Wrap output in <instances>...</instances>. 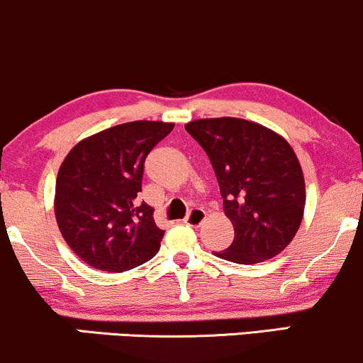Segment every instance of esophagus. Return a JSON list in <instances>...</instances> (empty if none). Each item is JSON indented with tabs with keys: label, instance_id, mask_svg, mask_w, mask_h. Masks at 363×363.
Instances as JSON below:
<instances>
[{
	"label": "esophagus",
	"instance_id": "esophagus-1",
	"mask_svg": "<svg viewBox=\"0 0 363 363\" xmlns=\"http://www.w3.org/2000/svg\"><path fill=\"white\" fill-rule=\"evenodd\" d=\"M206 218V211L201 210V208H194L191 210V213L184 218V223L189 225V227H199Z\"/></svg>",
	"mask_w": 363,
	"mask_h": 363
}]
</instances>
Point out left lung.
<instances>
[{
	"label": "left lung",
	"mask_w": 363,
	"mask_h": 363,
	"mask_svg": "<svg viewBox=\"0 0 363 363\" xmlns=\"http://www.w3.org/2000/svg\"><path fill=\"white\" fill-rule=\"evenodd\" d=\"M186 131L213 165L234 242L216 256L256 264L280 254L301 227L306 182L289 141L239 118L198 119Z\"/></svg>",
	"instance_id": "left-lung-1"
}]
</instances>
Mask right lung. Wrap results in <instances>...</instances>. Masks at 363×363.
Returning <instances> with one entry per match:
<instances>
[{
    "label": "right lung",
    "instance_id": "add662e5",
    "mask_svg": "<svg viewBox=\"0 0 363 363\" xmlns=\"http://www.w3.org/2000/svg\"><path fill=\"white\" fill-rule=\"evenodd\" d=\"M174 123L133 121L82 140L62 160L54 213L66 244L89 266L121 273L160 249L153 208L136 201L145 158Z\"/></svg>",
    "mask_w": 363,
    "mask_h": 363
}]
</instances>
